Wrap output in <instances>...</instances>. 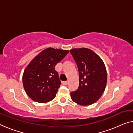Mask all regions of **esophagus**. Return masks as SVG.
<instances>
[{
	"instance_id": "esophagus-1",
	"label": "esophagus",
	"mask_w": 133,
	"mask_h": 133,
	"mask_svg": "<svg viewBox=\"0 0 133 133\" xmlns=\"http://www.w3.org/2000/svg\"><path fill=\"white\" fill-rule=\"evenodd\" d=\"M62 84L63 85H67V84H68V81H64V82H63Z\"/></svg>"
}]
</instances>
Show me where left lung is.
<instances>
[{"label":"left lung","instance_id":"8db88e82","mask_svg":"<svg viewBox=\"0 0 133 133\" xmlns=\"http://www.w3.org/2000/svg\"><path fill=\"white\" fill-rule=\"evenodd\" d=\"M78 66V89L70 93L73 102L88 106L101 97L106 87L107 71L102 59L91 49L82 48L70 50Z\"/></svg>","mask_w":133,"mask_h":133}]
</instances>
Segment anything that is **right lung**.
<instances>
[{"label": "right lung", "instance_id": "obj_1", "mask_svg": "<svg viewBox=\"0 0 133 133\" xmlns=\"http://www.w3.org/2000/svg\"><path fill=\"white\" fill-rule=\"evenodd\" d=\"M69 52L66 49L48 48L25 67L23 75V87L31 100L43 103L55 98L61 84L55 66Z\"/></svg>", "mask_w": 133, "mask_h": 133}]
</instances>
